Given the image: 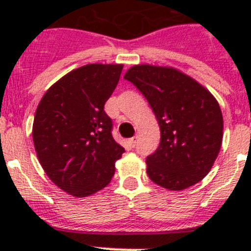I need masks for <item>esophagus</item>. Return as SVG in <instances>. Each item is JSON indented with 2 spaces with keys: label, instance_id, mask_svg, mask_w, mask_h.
<instances>
[{
  "label": "esophagus",
  "instance_id": "34e87169",
  "mask_svg": "<svg viewBox=\"0 0 251 251\" xmlns=\"http://www.w3.org/2000/svg\"><path fill=\"white\" fill-rule=\"evenodd\" d=\"M137 138H138V137H132V138L129 139V145L132 146V147H136V145H137Z\"/></svg>",
  "mask_w": 251,
  "mask_h": 251
}]
</instances>
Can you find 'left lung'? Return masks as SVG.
<instances>
[{"mask_svg": "<svg viewBox=\"0 0 251 251\" xmlns=\"http://www.w3.org/2000/svg\"><path fill=\"white\" fill-rule=\"evenodd\" d=\"M124 79L145 95L161 130L158 148L146 159L148 177L172 191L200 182L223 142V113L214 95L170 66L134 65Z\"/></svg>", "mask_w": 251, "mask_h": 251, "instance_id": "8db88e82", "label": "left lung"}]
</instances>
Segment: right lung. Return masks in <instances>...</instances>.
Wrapping results in <instances>:
<instances>
[{
  "label": "right lung",
  "mask_w": 251,
  "mask_h": 251,
  "mask_svg": "<svg viewBox=\"0 0 251 251\" xmlns=\"http://www.w3.org/2000/svg\"><path fill=\"white\" fill-rule=\"evenodd\" d=\"M122 64H88L64 75L40 100L32 126L37 158L49 178L75 197L100 191L124 148L104 112Z\"/></svg>",
  "instance_id": "obj_1"
}]
</instances>
